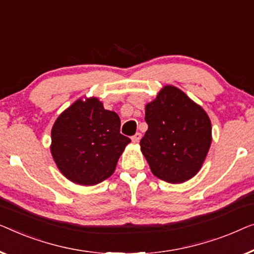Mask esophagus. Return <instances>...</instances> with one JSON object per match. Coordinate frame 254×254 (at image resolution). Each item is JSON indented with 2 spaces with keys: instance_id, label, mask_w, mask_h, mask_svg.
I'll list each match as a JSON object with an SVG mask.
<instances>
[{
  "instance_id": "34e87169",
  "label": "esophagus",
  "mask_w": 254,
  "mask_h": 254,
  "mask_svg": "<svg viewBox=\"0 0 254 254\" xmlns=\"http://www.w3.org/2000/svg\"><path fill=\"white\" fill-rule=\"evenodd\" d=\"M141 139V133L140 132H137V133H135L134 135H132L131 137V140L133 141V142H138L139 140H140Z\"/></svg>"
}]
</instances>
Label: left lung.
<instances>
[{
  "label": "left lung",
  "mask_w": 254,
  "mask_h": 254,
  "mask_svg": "<svg viewBox=\"0 0 254 254\" xmlns=\"http://www.w3.org/2000/svg\"><path fill=\"white\" fill-rule=\"evenodd\" d=\"M148 130L140 148L152 173L168 183L194 176L212 142V124L205 110L180 88L167 85L146 105Z\"/></svg>",
  "instance_id": "8db88e82"
}]
</instances>
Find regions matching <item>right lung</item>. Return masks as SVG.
I'll return each instance as SVG.
<instances>
[{"label": "right lung", "mask_w": 254, "mask_h": 254, "mask_svg": "<svg viewBox=\"0 0 254 254\" xmlns=\"http://www.w3.org/2000/svg\"><path fill=\"white\" fill-rule=\"evenodd\" d=\"M121 120L99 99H79L57 117L51 152L61 173L80 185H95L115 171L130 138L120 133Z\"/></svg>", "instance_id": "right-lung-1"}]
</instances>
